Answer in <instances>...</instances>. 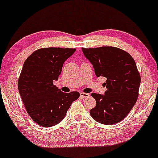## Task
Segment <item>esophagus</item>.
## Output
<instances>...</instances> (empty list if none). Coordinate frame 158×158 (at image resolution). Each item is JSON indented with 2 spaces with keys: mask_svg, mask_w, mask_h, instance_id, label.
Masks as SVG:
<instances>
[{
  "mask_svg": "<svg viewBox=\"0 0 158 158\" xmlns=\"http://www.w3.org/2000/svg\"><path fill=\"white\" fill-rule=\"evenodd\" d=\"M80 96H81V97H82V98H86V97H88L89 96H90V94H87V93H81V94H80Z\"/></svg>",
  "mask_w": 158,
  "mask_h": 158,
  "instance_id": "1",
  "label": "esophagus"
}]
</instances>
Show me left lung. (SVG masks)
Instances as JSON below:
<instances>
[{"label": "left lung", "mask_w": 158, "mask_h": 158, "mask_svg": "<svg viewBox=\"0 0 158 158\" xmlns=\"http://www.w3.org/2000/svg\"><path fill=\"white\" fill-rule=\"evenodd\" d=\"M97 77H106L105 94H92L97 105L90 110L94 120L104 125L122 121L137 101L141 77L135 61L124 50L113 46L82 48Z\"/></svg>", "instance_id": "1"}]
</instances>
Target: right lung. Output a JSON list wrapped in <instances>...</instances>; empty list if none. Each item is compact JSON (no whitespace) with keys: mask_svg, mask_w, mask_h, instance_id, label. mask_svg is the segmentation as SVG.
<instances>
[{"mask_svg":"<svg viewBox=\"0 0 158 158\" xmlns=\"http://www.w3.org/2000/svg\"><path fill=\"white\" fill-rule=\"evenodd\" d=\"M75 48H43L32 52L24 62L18 80V90L27 112L35 123L51 127L65 116L77 91L61 92L53 81L61 74L63 64Z\"/></svg>","mask_w":158,"mask_h":158,"instance_id":"right-lung-1","label":"right lung"}]
</instances>
